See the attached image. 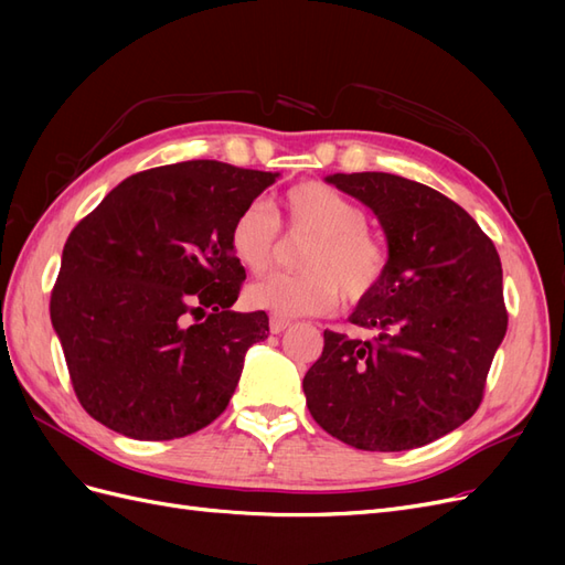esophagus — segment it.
<instances>
[{"label":"esophagus","mask_w":565,"mask_h":565,"mask_svg":"<svg viewBox=\"0 0 565 565\" xmlns=\"http://www.w3.org/2000/svg\"><path fill=\"white\" fill-rule=\"evenodd\" d=\"M268 328H270L273 334H280V332H285V330L289 328V320H287V318H280V316H270Z\"/></svg>","instance_id":"obj_1"}]
</instances>
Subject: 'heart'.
<instances>
[{"label":"heart","mask_w":565,"mask_h":565,"mask_svg":"<svg viewBox=\"0 0 565 565\" xmlns=\"http://www.w3.org/2000/svg\"><path fill=\"white\" fill-rule=\"evenodd\" d=\"M280 224L289 237H309L299 252L301 273L270 276L247 287L249 309L280 318L320 316L347 295L358 303L374 295L388 270V247L367 228L365 210L322 181H303L280 198V221L262 202L237 212L228 247L252 276H264L280 256Z\"/></svg>","instance_id":"1"}]
</instances>
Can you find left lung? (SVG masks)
Returning a JSON list of instances; mask_svg holds the SVG:
<instances>
[{"label":"left lung","instance_id":"8db88e82","mask_svg":"<svg viewBox=\"0 0 565 565\" xmlns=\"http://www.w3.org/2000/svg\"><path fill=\"white\" fill-rule=\"evenodd\" d=\"M328 181L377 214L388 270L349 318L372 339L324 330L322 353L303 377L306 405L351 448H422L483 401L509 320L500 254L457 202L429 185L384 172Z\"/></svg>","mask_w":565,"mask_h":565}]
</instances>
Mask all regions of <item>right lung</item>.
I'll return each instance as SVG.
<instances>
[{
    "label": "right lung",
    "instance_id": "add662e5",
    "mask_svg": "<svg viewBox=\"0 0 565 565\" xmlns=\"http://www.w3.org/2000/svg\"><path fill=\"white\" fill-rule=\"evenodd\" d=\"M278 174L216 160L125 179L67 235L51 289L79 405L136 440L191 436L224 413L264 311L235 313L245 268L228 247Z\"/></svg>",
    "mask_w": 565,
    "mask_h": 565
}]
</instances>
